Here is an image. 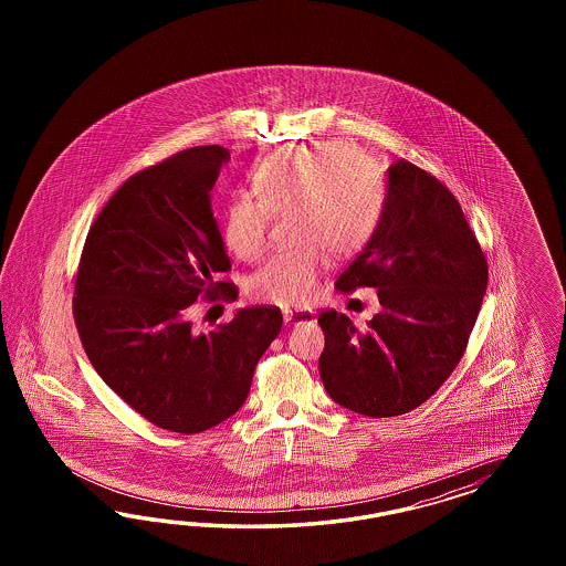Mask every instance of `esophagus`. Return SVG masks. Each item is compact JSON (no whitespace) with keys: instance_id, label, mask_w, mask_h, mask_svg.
I'll return each mask as SVG.
<instances>
[{"instance_id":"obj_1","label":"esophagus","mask_w":566,"mask_h":566,"mask_svg":"<svg viewBox=\"0 0 566 566\" xmlns=\"http://www.w3.org/2000/svg\"><path fill=\"white\" fill-rule=\"evenodd\" d=\"M284 322H286V326L311 324V322H315V311L313 308H286Z\"/></svg>"}]
</instances>
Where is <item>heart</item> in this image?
Segmentation results:
<instances>
[{
  "label": "heart",
  "mask_w": 566,
  "mask_h": 566,
  "mask_svg": "<svg viewBox=\"0 0 566 566\" xmlns=\"http://www.w3.org/2000/svg\"><path fill=\"white\" fill-rule=\"evenodd\" d=\"M253 195L237 197L223 216V242L242 259L258 261L274 216L292 210V237L301 247L268 259L249 282L255 301L298 307L313 298L334 258H350L379 228L386 190L367 159L344 143H315L265 157L251 178Z\"/></svg>",
  "instance_id": "heart-1"
}]
</instances>
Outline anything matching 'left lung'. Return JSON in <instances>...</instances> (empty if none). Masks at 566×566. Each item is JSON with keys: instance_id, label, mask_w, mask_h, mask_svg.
I'll list each match as a JSON object with an SVG mask.
<instances>
[{"instance_id": "obj_1", "label": "left lung", "mask_w": 566, "mask_h": 566, "mask_svg": "<svg viewBox=\"0 0 566 566\" xmlns=\"http://www.w3.org/2000/svg\"><path fill=\"white\" fill-rule=\"evenodd\" d=\"M376 289L381 311L357 329L319 313L326 346L319 376L334 402L365 417L423 405L464 355L488 289V261L454 195L429 171L398 159L374 239L336 289Z\"/></svg>"}]
</instances>
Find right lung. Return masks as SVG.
Masks as SVG:
<instances>
[{
    "label": "right lung",
    "instance_id": "obj_1",
    "mask_svg": "<svg viewBox=\"0 0 566 566\" xmlns=\"http://www.w3.org/2000/svg\"><path fill=\"white\" fill-rule=\"evenodd\" d=\"M220 145L192 147L130 176L86 234L74 322L103 381L154 426L199 433L239 411L282 327L277 307L240 308L195 334L192 303L234 301L211 197Z\"/></svg>",
    "mask_w": 566,
    "mask_h": 566
}]
</instances>
